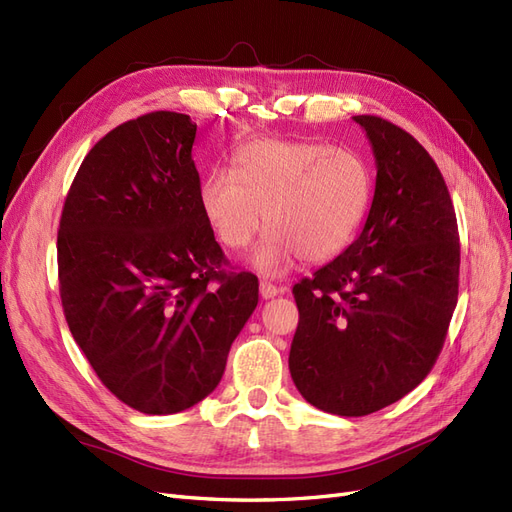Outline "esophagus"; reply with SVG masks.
Here are the masks:
<instances>
[{"label": "esophagus", "mask_w": 512, "mask_h": 512, "mask_svg": "<svg viewBox=\"0 0 512 512\" xmlns=\"http://www.w3.org/2000/svg\"><path fill=\"white\" fill-rule=\"evenodd\" d=\"M277 294H284V288H277L271 282H260V297L262 299H273Z\"/></svg>", "instance_id": "obj_1"}]
</instances>
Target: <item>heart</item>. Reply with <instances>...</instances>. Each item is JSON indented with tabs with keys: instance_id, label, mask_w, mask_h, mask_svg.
<instances>
[{
	"instance_id": "b5f03b06",
	"label": "heart",
	"mask_w": 512,
	"mask_h": 512,
	"mask_svg": "<svg viewBox=\"0 0 512 512\" xmlns=\"http://www.w3.org/2000/svg\"><path fill=\"white\" fill-rule=\"evenodd\" d=\"M369 196V168L356 153L277 138L241 147L230 170H213L200 183V209L228 250L250 245L265 220L267 235L250 256L265 277H282L303 258L318 265L342 254Z\"/></svg>"
}]
</instances>
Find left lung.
I'll use <instances>...</instances> for the list:
<instances>
[{
	"label": "left lung",
	"instance_id": "obj_1",
	"mask_svg": "<svg viewBox=\"0 0 512 512\" xmlns=\"http://www.w3.org/2000/svg\"><path fill=\"white\" fill-rule=\"evenodd\" d=\"M352 119L376 158L374 200L361 235L294 284L288 359L305 401L337 416L378 412L425 380L459 290L457 218L440 168L395 123Z\"/></svg>",
	"mask_w": 512,
	"mask_h": 512
}]
</instances>
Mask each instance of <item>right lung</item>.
Wrapping results in <instances>:
<instances>
[{"instance_id":"add662e5","label":"right lung","mask_w":512,"mask_h":512,"mask_svg":"<svg viewBox=\"0 0 512 512\" xmlns=\"http://www.w3.org/2000/svg\"><path fill=\"white\" fill-rule=\"evenodd\" d=\"M196 123L156 111L126 121L76 173L57 235L59 292L74 342L102 384L145 414H175L220 384L258 305L200 209Z\"/></svg>"}]
</instances>
